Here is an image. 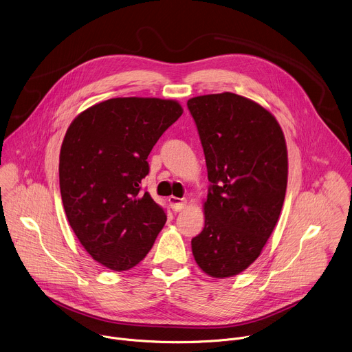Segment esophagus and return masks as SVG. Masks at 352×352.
I'll use <instances>...</instances> for the list:
<instances>
[{
  "mask_svg": "<svg viewBox=\"0 0 352 352\" xmlns=\"http://www.w3.org/2000/svg\"><path fill=\"white\" fill-rule=\"evenodd\" d=\"M168 204H170V206H171V209L174 212H181L186 206V200L185 199H179L177 196H170L168 197Z\"/></svg>",
  "mask_w": 352,
  "mask_h": 352,
  "instance_id": "obj_1",
  "label": "esophagus"
}]
</instances>
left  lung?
<instances>
[{
	"label": "left lung",
	"instance_id": "obj_1",
	"mask_svg": "<svg viewBox=\"0 0 352 352\" xmlns=\"http://www.w3.org/2000/svg\"><path fill=\"white\" fill-rule=\"evenodd\" d=\"M188 109L212 182L192 254L208 276L227 278L259 258L277 224L288 178L285 138L270 111L235 93L192 97Z\"/></svg>",
	"mask_w": 352,
	"mask_h": 352
}]
</instances>
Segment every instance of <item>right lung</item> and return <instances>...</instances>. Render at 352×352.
Here are the masks:
<instances>
[{"label":"right lung","instance_id":"add662e5","mask_svg":"<svg viewBox=\"0 0 352 352\" xmlns=\"http://www.w3.org/2000/svg\"><path fill=\"white\" fill-rule=\"evenodd\" d=\"M175 100L117 97L82 111L60 152V189L71 228L100 265L124 272L152 249L166 224L148 192L147 156L182 114Z\"/></svg>","mask_w":352,"mask_h":352}]
</instances>
